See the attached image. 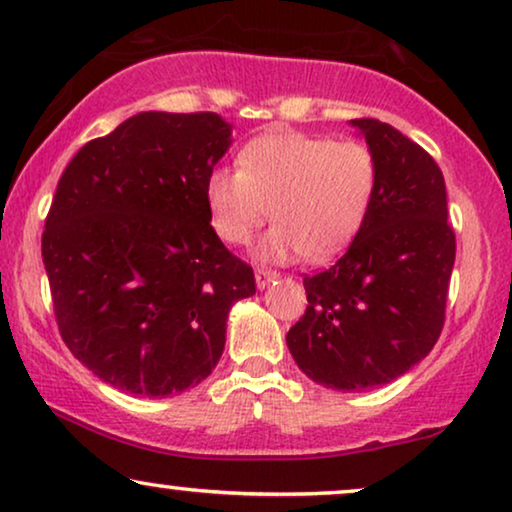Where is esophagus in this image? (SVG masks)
I'll return each instance as SVG.
<instances>
[{
	"label": "esophagus",
	"mask_w": 512,
	"mask_h": 512,
	"mask_svg": "<svg viewBox=\"0 0 512 512\" xmlns=\"http://www.w3.org/2000/svg\"><path fill=\"white\" fill-rule=\"evenodd\" d=\"M273 278H278V273L271 271V269H257L255 271V283H257L259 290H264V287L269 285Z\"/></svg>",
	"instance_id": "obj_1"
}]
</instances>
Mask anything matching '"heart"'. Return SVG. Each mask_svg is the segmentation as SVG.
<instances>
[{
    "instance_id": "obj_1",
    "label": "heart",
    "mask_w": 512,
    "mask_h": 512,
    "mask_svg": "<svg viewBox=\"0 0 512 512\" xmlns=\"http://www.w3.org/2000/svg\"><path fill=\"white\" fill-rule=\"evenodd\" d=\"M378 183V160L362 141L273 132L241 150L239 169H213L204 192L213 232L229 246L253 239L271 208L276 227L259 257L327 262L362 232Z\"/></svg>"
}]
</instances>
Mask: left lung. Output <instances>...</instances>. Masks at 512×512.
Returning <instances> with one entry per match:
<instances>
[{
  "instance_id": "8db88e82",
  "label": "left lung",
  "mask_w": 512,
  "mask_h": 512,
  "mask_svg": "<svg viewBox=\"0 0 512 512\" xmlns=\"http://www.w3.org/2000/svg\"><path fill=\"white\" fill-rule=\"evenodd\" d=\"M352 125L378 160L376 201L345 255L304 276L306 313L287 331L299 369L341 392L390 383L429 355L457 253L434 157L387 122Z\"/></svg>"
}]
</instances>
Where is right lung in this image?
I'll use <instances>...</instances> for the list:
<instances>
[{
  "mask_svg": "<svg viewBox=\"0 0 512 512\" xmlns=\"http://www.w3.org/2000/svg\"><path fill=\"white\" fill-rule=\"evenodd\" d=\"M232 127L215 113L148 111L85 143L41 236L55 322L78 362L136 397L199 385L225 350L253 266L213 232L206 178Z\"/></svg>",
  "mask_w": 512,
  "mask_h": 512,
  "instance_id": "obj_1",
  "label": "right lung"
}]
</instances>
